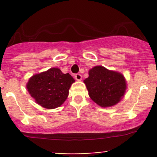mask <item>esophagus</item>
<instances>
[{
    "mask_svg": "<svg viewBox=\"0 0 157 157\" xmlns=\"http://www.w3.org/2000/svg\"><path fill=\"white\" fill-rule=\"evenodd\" d=\"M74 78L76 79V80H77V81H80V80H82V76L80 75V74H77L74 75Z\"/></svg>",
    "mask_w": 157,
    "mask_h": 157,
    "instance_id": "34e87169",
    "label": "esophagus"
}]
</instances>
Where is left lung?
Returning a JSON list of instances; mask_svg holds the SVG:
<instances>
[{
  "mask_svg": "<svg viewBox=\"0 0 157 157\" xmlns=\"http://www.w3.org/2000/svg\"><path fill=\"white\" fill-rule=\"evenodd\" d=\"M90 99L103 108L118 104L124 97L127 82L122 74L95 66L89 71V77L83 80Z\"/></svg>",
  "mask_w": 157,
  "mask_h": 157,
  "instance_id": "1",
  "label": "left lung"
}]
</instances>
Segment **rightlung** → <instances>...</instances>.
Instances as JSON below:
<instances>
[{"label": "right lung", "instance_id": "obj_1", "mask_svg": "<svg viewBox=\"0 0 157 157\" xmlns=\"http://www.w3.org/2000/svg\"><path fill=\"white\" fill-rule=\"evenodd\" d=\"M74 82L68 73L63 74L58 67H52L32 76L26 83V89L36 103L45 109H53L65 102Z\"/></svg>", "mask_w": 157, "mask_h": 157}]
</instances>
